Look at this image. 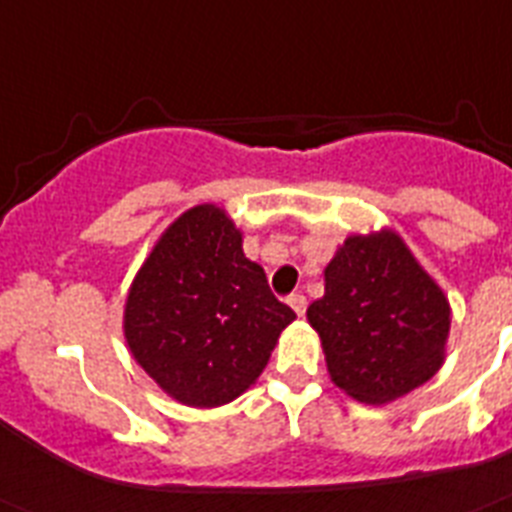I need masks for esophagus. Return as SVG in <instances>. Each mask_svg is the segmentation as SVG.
I'll use <instances>...</instances> for the list:
<instances>
[{"label": "esophagus", "mask_w": 512, "mask_h": 512, "mask_svg": "<svg viewBox=\"0 0 512 512\" xmlns=\"http://www.w3.org/2000/svg\"><path fill=\"white\" fill-rule=\"evenodd\" d=\"M286 302H289V307L294 309V312L299 317H302L304 312H307V296H304V294H291L289 299H286Z\"/></svg>", "instance_id": "1"}]
</instances>
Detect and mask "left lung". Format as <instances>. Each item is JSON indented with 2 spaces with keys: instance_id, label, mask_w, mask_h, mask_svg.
I'll return each mask as SVG.
<instances>
[{
  "instance_id": "obj_1",
  "label": "left lung",
  "mask_w": 512,
  "mask_h": 512,
  "mask_svg": "<svg viewBox=\"0 0 512 512\" xmlns=\"http://www.w3.org/2000/svg\"><path fill=\"white\" fill-rule=\"evenodd\" d=\"M330 380L382 406L424 385L445 362L448 296L395 231L354 234L325 268V296L309 304Z\"/></svg>"
}]
</instances>
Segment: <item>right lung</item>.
Instances as JSON below:
<instances>
[{"label":"right lung","instance_id":"obj_1","mask_svg":"<svg viewBox=\"0 0 512 512\" xmlns=\"http://www.w3.org/2000/svg\"><path fill=\"white\" fill-rule=\"evenodd\" d=\"M294 317L244 257L226 210L205 203L176 218L137 270L124 338L163 393L216 409L255 385Z\"/></svg>","mask_w":512,"mask_h":512}]
</instances>
